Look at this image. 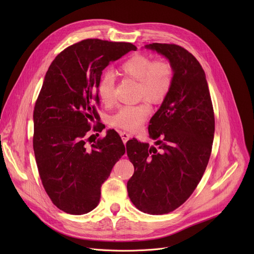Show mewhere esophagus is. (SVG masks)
Wrapping results in <instances>:
<instances>
[{"label": "esophagus", "mask_w": 254, "mask_h": 254, "mask_svg": "<svg viewBox=\"0 0 254 254\" xmlns=\"http://www.w3.org/2000/svg\"><path fill=\"white\" fill-rule=\"evenodd\" d=\"M120 137H122L123 142L126 144L129 139V134H128V132H126V131H122V132H120Z\"/></svg>", "instance_id": "34e87169"}]
</instances>
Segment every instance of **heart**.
I'll use <instances>...</instances> for the list:
<instances>
[{
  "label": "heart",
  "instance_id": "b5f03b06",
  "mask_svg": "<svg viewBox=\"0 0 254 254\" xmlns=\"http://www.w3.org/2000/svg\"><path fill=\"white\" fill-rule=\"evenodd\" d=\"M123 75L138 81V98L146 99L158 105L166 101L173 88L175 71L171 63L164 60H155L144 55H134L119 65ZM97 92L104 104L113 101L114 78L111 74L105 73L97 84ZM151 108L147 101L137 105H126L120 107L110 118L113 127L127 131H136L142 127L150 114Z\"/></svg>",
  "mask_w": 254,
  "mask_h": 254
}]
</instances>
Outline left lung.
Returning a JSON list of instances; mask_svg holds the SVG:
<instances>
[{"label": "left lung", "mask_w": 254, "mask_h": 254, "mask_svg": "<svg viewBox=\"0 0 254 254\" xmlns=\"http://www.w3.org/2000/svg\"><path fill=\"white\" fill-rule=\"evenodd\" d=\"M146 48L170 61L175 78L149 122V135L159 150L136 139L127 143L135 168L127 189L137 209L162 215L180 207L201 181L212 151L215 118L205 72L191 53L176 44L152 43Z\"/></svg>", "instance_id": "1"}]
</instances>
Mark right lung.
I'll return each mask as SVG.
<instances>
[{
	"instance_id": "1",
	"label": "right lung",
	"mask_w": 254,
	"mask_h": 254,
	"mask_svg": "<svg viewBox=\"0 0 254 254\" xmlns=\"http://www.w3.org/2000/svg\"><path fill=\"white\" fill-rule=\"evenodd\" d=\"M130 50L137 47L82 40L59 53L45 75L34 108L33 147L46 193L69 214L82 215L98 206L102 184L126 152L114 129L90 146L91 136L87 137L92 130L103 129L97 111L102 71Z\"/></svg>"
}]
</instances>
